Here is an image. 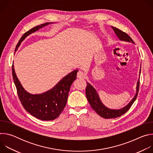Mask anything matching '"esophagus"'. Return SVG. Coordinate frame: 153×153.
<instances>
[{
    "label": "esophagus",
    "mask_w": 153,
    "mask_h": 153,
    "mask_svg": "<svg viewBox=\"0 0 153 153\" xmlns=\"http://www.w3.org/2000/svg\"><path fill=\"white\" fill-rule=\"evenodd\" d=\"M77 78L79 79H85V74L82 71H79L78 73H77Z\"/></svg>",
    "instance_id": "34e87169"
}]
</instances>
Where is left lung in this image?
Returning <instances> with one entry per match:
<instances>
[{
	"mask_svg": "<svg viewBox=\"0 0 153 153\" xmlns=\"http://www.w3.org/2000/svg\"><path fill=\"white\" fill-rule=\"evenodd\" d=\"M111 28L113 29L116 35L117 36V38L120 40L132 43L134 44V42L126 33L123 32L122 31L120 30L117 28H115L113 27H111ZM140 73H141V67L140 68L139 76H140ZM86 83H87V86L86 88V96L91 108L96 112V113H97L102 117L105 119H113V118L120 117L123 114H125L129 110L130 107L131 106V105L133 104V103L136 100L138 94V92H139V79H138L137 82L136 94L134 97L126 105H125L124 107L120 109H111L105 106L101 101L96 90L90 83L86 82Z\"/></svg>",
	"mask_w": 153,
	"mask_h": 153,
	"instance_id": "1",
	"label": "left lung"
}]
</instances>
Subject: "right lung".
Masks as SVG:
<instances>
[{
  "label": "right lung",
  "mask_w": 153,
  "mask_h": 153,
  "mask_svg": "<svg viewBox=\"0 0 153 153\" xmlns=\"http://www.w3.org/2000/svg\"><path fill=\"white\" fill-rule=\"evenodd\" d=\"M53 22H47L36 26L26 32L19 40L15 51L21 43L31 34ZM79 70H76L63 77L53 88L44 93L31 94L27 91L18 79L14 65L12 66L13 78L19 98L25 110L37 119L42 120H53L59 116L66 106L71 86L76 79Z\"/></svg>",
  "instance_id": "right-lung-1"
}]
</instances>
